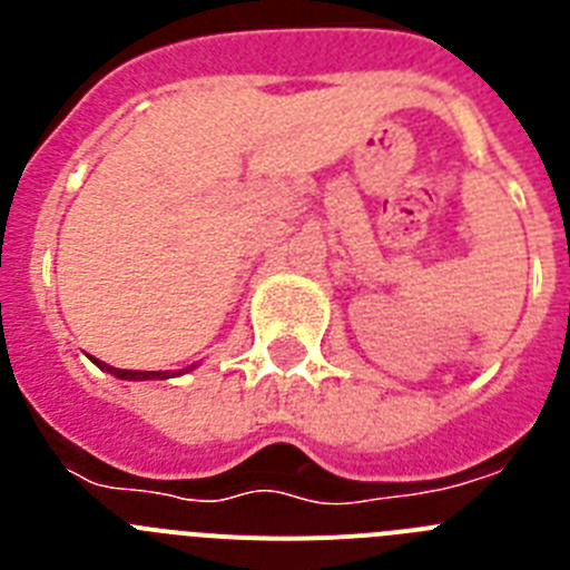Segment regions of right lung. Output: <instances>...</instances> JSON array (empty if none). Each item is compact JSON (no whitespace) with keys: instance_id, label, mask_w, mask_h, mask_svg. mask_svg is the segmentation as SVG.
I'll return each instance as SVG.
<instances>
[{"instance_id":"1","label":"right lung","mask_w":570,"mask_h":570,"mask_svg":"<svg viewBox=\"0 0 570 570\" xmlns=\"http://www.w3.org/2000/svg\"><path fill=\"white\" fill-rule=\"evenodd\" d=\"M97 362V367H102V371H108V374H114L116 380H130V382H145V380H170V376H183L188 374V371H194L196 365L185 367V371H125V367H114L108 365V362L102 360H94Z\"/></svg>"}]
</instances>
